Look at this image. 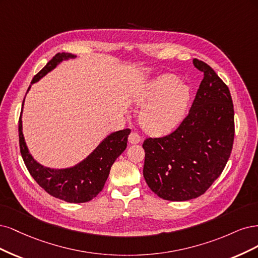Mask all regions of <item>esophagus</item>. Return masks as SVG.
<instances>
[{
  "label": "esophagus",
  "mask_w": 258,
  "mask_h": 258,
  "mask_svg": "<svg viewBox=\"0 0 258 258\" xmlns=\"http://www.w3.org/2000/svg\"><path fill=\"white\" fill-rule=\"evenodd\" d=\"M141 141V137L140 135L138 134V133L136 132H132L130 136H128V143L132 144V145H135V144H138Z\"/></svg>",
  "instance_id": "34e87169"
}]
</instances>
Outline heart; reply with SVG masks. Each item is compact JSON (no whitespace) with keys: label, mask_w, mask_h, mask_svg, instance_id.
<instances>
[{"label":"heart","mask_w":258,"mask_h":258,"mask_svg":"<svg viewBox=\"0 0 258 258\" xmlns=\"http://www.w3.org/2000/svg\"><path fill=\"white\" fill-rule=\"evenodd\" d=\"M188 96V89L176 77L163 75L155 78L139 98L141 104L150 103L140 115L143 126L154 134L170 132L183 114Z\"/></svg>","instance_id":"obj_1"}]
</instances>
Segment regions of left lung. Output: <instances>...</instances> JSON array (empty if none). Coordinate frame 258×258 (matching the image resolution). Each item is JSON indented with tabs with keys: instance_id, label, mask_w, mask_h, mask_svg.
I'll list each match as a JSON object with an SVG mask.
<instances>
[{
	"instance_id": "8db88e82",
	"label": "left lung",
	"mask_w": 258,
	"mask_h": 258,
	"mask_svg": "<svg viewBox=\"0 0 258 258\" xmlns=\"http://www.w3.org/2000/svg\"><path fill=\"white\" fill-rule=\"evenodd\" d=\"M192 107L179 126L163 137L145 139L144 177L163 199L183 202L203 195L229 159L235 136L234 105L228 87L207 63Z\"/></svg>"
}]
</instances>
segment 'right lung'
<instances>
[{"label":"right lung","instance_id":"obj_1","mask_svg":"<svg viewBox=\"0 0 258 258\" xmlns=\"http://www.w3.org/2000/svg\"><path fill=\"white\" fill-rule=\"evenodd\" d=\"M73 56L71 53H56L45 65V68L35 75L31 84L38 81L63 59ZM18 130L21 156L33 179L49 195L75 204L90 202L103 189L112 164L126 149L127 138L131 133L130 128L112 133L102 141V144L85 161L72 168L50 169L39 165L29 153L22 134L21 114Z\"/></svg>","mask_w":258,"mask_h":258}]
</instances>
